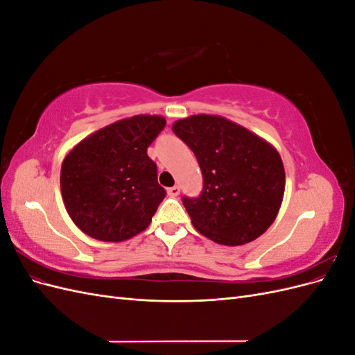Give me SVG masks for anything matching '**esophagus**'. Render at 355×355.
<instances>
[{
  "label": "esophagus",
  "mask_w": 355,
  "mask_h": 355,
  "mask_svg": "<svg viewBox=\"0 0 355 355\" xmlns=\"http://www.w3.org/2000/svg\"><path fill=\"white\" fill-rule=\"evenodd\" d=\"M167 194H168L170 197H178V196L180 194V188H179L178 185L171 187V188H168V189H167Z\"/></svg>",
  "instance_id": "34e87169"
}]
</instances>
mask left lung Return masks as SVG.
Returning a JSON list of instances; mask_svg holds the SVG:
<instances>
[{"label": "left lung", "instance_id": "obj_1", "mask_svg": "<svg viewBox=\"0 0 355 355\" xmlns=\"http://www.w3.org/2000/svg\"><path fill=\"white\" fill-rule=\"evenodd\" d=\"M171 130L196 154L200 197H184L196 230L223 245L256 240L282 207L286 173L280 154L262 137L219 115H191Z\"/></svg>", "mask_w": 355, "mask_h": 355}]
</instances>
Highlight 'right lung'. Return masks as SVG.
I'll return each mask as SVG.
<instances>
[{
    "label": "right lung",
    "mask_w": 355,
    "mask_h": 355,
    "mask_svg": "<svg viewBox=\"0 0 355 355\" xmlns=\"http://www.w3.org/2000/svg\"><path fill=\"white\" fill-rule=\"evenodd\" d=\"M166 127L159 115H135L92 133L60 168V191L73 223L92 239L124 241L151 223L166 191L146 149Z\"/></svg>",
    "instance_id": "right-lung-1"
}]
</instances>
